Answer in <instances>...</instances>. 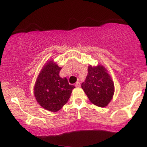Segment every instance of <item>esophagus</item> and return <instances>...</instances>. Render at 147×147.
<instances>
[{"label": "esophagus", "mask_w": 147, "mask_h": 147, "mask_svg": "<svg viewBox=\"0 0 147 147\" xmlns=\"http://www.w3.org/2000/svg\"><path fill=\"white\" fill-rule=\"evenodd\" d=\"M80 86H81V84L79 83V82H76V84H75V86L76 87H80Z\"/></svg>", "instance_id": "34e87169"}]
</instances>
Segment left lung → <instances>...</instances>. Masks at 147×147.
<instances>
[{
    "label": "left lung",
    "instance_id": "8db88e82",
    "mask_svg": "<svg viewBox=\"0 0 147 147\" xmlns=\"http://www.w3.org/2000/svg\"><path fill=\"white\" fill-rule=\"evenodd\" d=\"M82 88L89 100L99 107H105L111 102L114 92V84L106 69L102 65L88 66V75Z\"/></svg>",
    "mask_w": 147,
    "mask_h": 147
}]
</instances>
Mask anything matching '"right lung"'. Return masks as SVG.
Returning a JSON list of instances; mask_svg holds the SVG:
<instances>
[{
  "mask_svg": "<svg viewBox=\"0 0 147 147\" xmlns=\"http://www.w3.org/2000/svg\"><path fill=\"white\" fill-rule=\"evenodd\" d=\"M61 68L51 61L44 65L34 86V95L42 107L52 112L59 111L70 98L74 86L61 78Z\"/></svg>",
  "mask_w": 147,
  "mask_h": 147,
  "instance_id": "obj_1",
  "label": "right lung"
}]
</instances>
